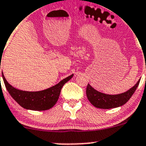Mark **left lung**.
I'll list each match as a JSON object with an SVG mask.
<instances>
[{"mask_svg":"<svg viewBox=\"0 0 146 146\" xmlns=\"http://www.w3.org/2000/svg\"><path fill=\"white\" fill-rule=\"evenodd\" d=\"M140 80L133 88L126 92L119 95H106L98 92L94 89L90 84H88L86 89V95L88 100L92 105L100 109H111L120 107L126 104L129 100L133 94L136 91L138 85H139Z\"/></svg>","mask_w":146,"mask_h":146,"instance_id":"8db88e82","label":"left lung"}]
</instances>
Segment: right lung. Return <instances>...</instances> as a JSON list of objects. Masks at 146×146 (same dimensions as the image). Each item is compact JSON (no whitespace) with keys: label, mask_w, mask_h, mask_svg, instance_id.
<instances>
[{"label":"right lung","mask_w":146,"mask_h":146,"mask_svg":"<svg viewBox=\"0 0 146 146\" xmlns=\"http://www.w3.org/2000/svg\"><path fill=\"white\" fill-rule=\"evenodd\" d=\"M73 76V74L70 75L56 85L44 90L27 92L13 88L7 82L3 73L2 74L5 88L12 98L23 108L35 111H44L49 110L54 107L58 101L64 85L70 80Z\"/></svg>","instance_id":"add662e5"}]
</instances>
